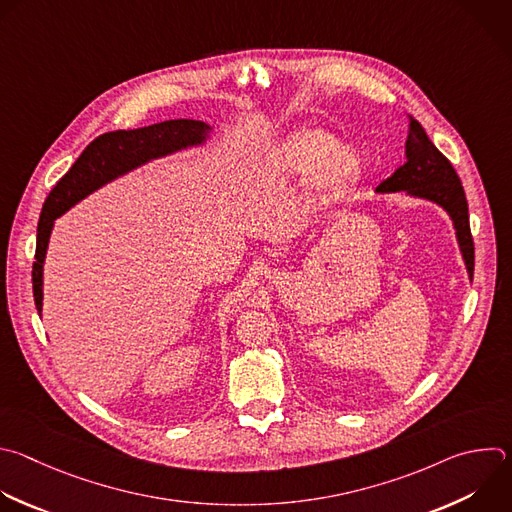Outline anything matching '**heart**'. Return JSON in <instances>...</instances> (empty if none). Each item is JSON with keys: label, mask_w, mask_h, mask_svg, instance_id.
I'll return each instance as SVG.
<instances>
[{"label": "heart", "mask_w": 512, "mask_h": 512, "mask_svg": "<svg viewBox=\"0 0 512 512\" xmlns=\"http://www.w3.org/2000/svg\"><path fill=\"white\" fill-rule=\"evenodd\" d=\"M275 168L287 179L309 175L313 191L331 193L348 187L360 175L362 156L354 144L333 140L323 128L307 126L281 144Z\"/></svg>", "instance_id": "heart-1"}]
</instances>
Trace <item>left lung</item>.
<instances>
[{
  "label": "left lung",
  "instance_id": "obj_1",
  "mask_svg": "<svg viewBox=\"0 0 512 512\" xmlns=\"http://www.w3.org/2000/svg\"><path fill=\"white\" fill-rule=\"evenodd\" d=\"M408 116L406 162L392 177L376 187L378 195L402 193L412 199L438 205L452 221L456 243L466 267L468 277L474 273V243L470 235L468 203L462 183L452 168L450 160L432 144L422 124Z\"/></svg>",
  "mask_w": 512,
  "mask_h": 512
}]
</instances>
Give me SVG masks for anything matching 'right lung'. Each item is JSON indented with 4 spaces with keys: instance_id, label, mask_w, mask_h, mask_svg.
<instances>
[{
    "instance_id": "right-lung-1",
    "label": "right lung",
    "mask_w": 512,
    "mask_h": 512,
    "mask_svg": "<svg viewBox=\"0 0 512 512\" xmlns=\"http://www.w3.org/2000/svg\"><path fill=\"white\" fill-rule=\"evenodd\" d=\"M211 136V124L203 120L179 118L136 130L106 132L84 148L72 168L48 195L40 215L36 263L32 271L34 299L40 315L44 307V263L56 219L98 189L126 177L132 170L170 154L205 146Z\"/></svg>"
}]
</instances>
